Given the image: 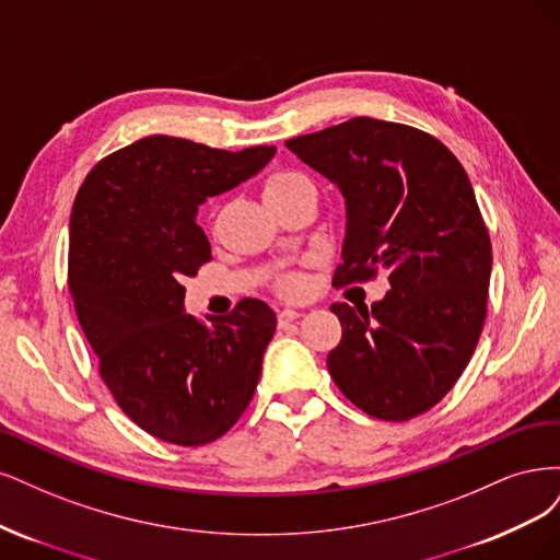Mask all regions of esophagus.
Wrapping results in <instances>:
<instances>
[{
    "mask_svg": "<svg viewBox=\"0 0 560 560\" xmlns=\"http://www.w3.org/2000/svg\"><path fill=\"white\" fill-rule=\"evenodd\" d=\"M302 316V310H293V306H285V310L279 312V323H291Z\"/></svg>",
    "mask_w": 560,
    "mask_h": 560,
    "instance_id": "34e87169",
    "label": "esophagus"
}]
</instances>
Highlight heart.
<instances>
[{
	"instance_id": "b5f03b06",
	"label": "heart",
	"mask_w": 560,
	"mask_h": 560,
	"mask_svg": "<svg viewBox=\"0 0 560 560\" xmlns=\"http://www.w3.org/2000/svg\"><path fill=\"white\" fill-rule=\"evenodd\" d=\"M288 192H314V186L306 176L295 174V172H279L275 176L267 178L265 184V200L277 195H288ZM285 291H298V281L288 279L283 283Z\"/></svg>"
}]
</instances>
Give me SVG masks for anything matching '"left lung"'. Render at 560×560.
I'll use <instances>...</instances> for the list:
<instances>
[{
	"instance_id": "left-lung-1",
	"label": "left lung",
	"mask_w": 560,
	"mask_h": 560,
	"mask_svg": "<svg viewBox=\"0 0 560 560\" xmlns=\"http://www.w3.org/2000/svg\"><path fill=\"white\" fill-rule=\"evenodd\" d=\"M285 147L345 195L335 283L378 269L390 283L372 310L330 306L341 341L328 372L374 419L419 417L458 382L486 318L493 254L470 178L440 139L368 116Z\"/></svg>"
}]
</instances>
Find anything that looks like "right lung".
Wrapping results in <instances>:
<instances>
[{"label": "right lung", "instance_id": "1", "mask_svg": "<svg viewBox=\"0 0 560 560\" xmlns=\"http://www.w3.org/2000/svg\"><path fill=\"white\" fill-rule=\"evenodd\" d=\"M275 153L151 135L100 160L79 188L69 219L74 310L118 407L162 442L219 440L254 398L275 312L242 300L205 326L184 312L182 281L211 260L197 209Z\"/></svg>", "mask_w": 560, "mask_h": 560}]
</instances>
